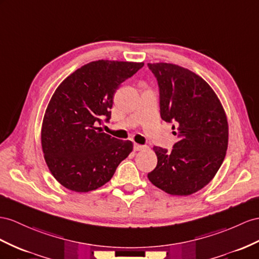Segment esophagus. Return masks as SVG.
<instances>
[{"label":"esophagus","instance_id":"1","mask_svg":"<svg viewBox=\"0 0 259 259\" xmlns=\"http://www.w3.org/2000/svg\"><path fill=\"white\" fill-rule=\"evenodd\" d=\"M143 149H145L144 145L138 144V143H135V144H134V150H135V151H141V150H143Z\"/></svg>","mask_w":259,"mask_h":259}]
</instances>
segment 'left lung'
<instances>
[{"mask_svg":"<svg viewBox=\"0 0 259 259\" xmlns=\"http://www.w3.org/2000/svg\"><path fill=\"white\" fill-rule=\"evenodd\" d=\"M160 91L161 118L180 138L171 151L153 150L150 182L165 193L188 196L208 185L227 154L229 125L215 93L202 77L171 63H148Z\"/></svg>","mask_w":259,"mask_h":259,"instance_id":"1","label":"left lung"}]
</instances>
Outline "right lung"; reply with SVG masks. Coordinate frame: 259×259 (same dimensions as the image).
Listing matches in <instances>:
<instances>
[{
    "label": "right lung",
    "mask_w": 259,
    "mask_h": 259,
    "mask_svg": "<svg viewBox=\"0 0 259 259\" xmlns=\"http://www.w3.org/2000/svg\"><path fill=\"white\" fill-rule=\"evenodd\" d=\"M143 62L98 60L83 65L58 86L42 121L46 163L62 186L76 193L102 187L132 151V142L111 138L98 125L111 117L119 86Z\"/></svg>",
    "instance_id": "add662e5"
}]
</instances>
